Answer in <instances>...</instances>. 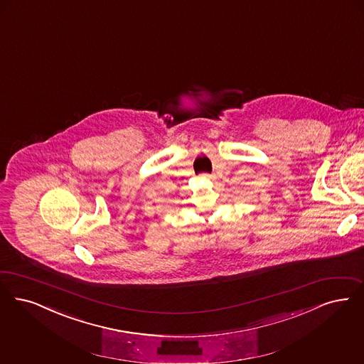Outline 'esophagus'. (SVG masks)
Segmentation results:
<instances>
[{
    "label": "esophagus",
    "mask_w": 364,
    "mask_h": 364,
    "mask_svg": "<svg viewBox=\"0 0 364 364\" xmlns=\"http://www.w3.org/2000/svg\"><path fill=\"white\" fill-rule=\"evenodd\" d=\"M200 177H202V178H204V180H211V176L207 175V173H203V175H200Z\"/></svg>",
    "instance_id": "34e87169"
}]
</instances>
